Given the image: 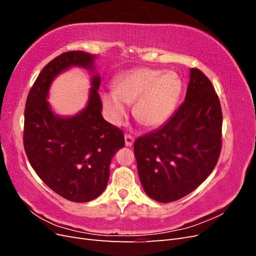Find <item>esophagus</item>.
Segmentation results:
<instances>
[{
	"label": "esophagus",
	"instance_id": "1",
	"mask_svg": "<svg viewBox=\"0 0 256 256\" xmlns=\"http://www.w3.org/2000/svg\"><path fill=\"white\" fill-rule=\"evenodd\" d=\"M134 138L131 136L130 134H125V145L130 147L134 145Z\"/></svg>",
	"mask_w": 256,
	"mask_h": 256
}]
</instances>
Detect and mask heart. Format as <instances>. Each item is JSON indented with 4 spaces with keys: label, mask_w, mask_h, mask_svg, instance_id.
<instances>
[{
    "label": "heart",
    "mask_w": 256,
    "mask_h": 256,
    "mask_svg": "<svg viewBox=\"0 0 256 256\" xmlns=\"http://www.w3.org/2000/svg\"><path fill=\"white\" fill-rule=\"evenodd\" d=\"M182 92V82L176 72L138 68L118 74L113 90L100 94L106 120L120 126L132 104L136 120L147 128H157L175 112Z\"/></svg>",
    "instance_id": "heart-1"
}]
</instances>
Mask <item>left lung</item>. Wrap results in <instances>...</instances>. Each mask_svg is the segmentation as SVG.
<instances>
[{
    "label": "left lung",
    "mask_w": 256,
    "mask_h": 256,
    "mask_svg": "<svg viewBox=\"0 0 256 256\" xmlns=\"http://www.w3.org/2000/svg\"><path fill=\"white\" fill-rule=\"evenodd\" d=\"M221 130V106L212 84L202 72L191 68L184 104L161 128L134 142L146 194L170 203L196 190L218 161Z\"/></svg>",
    "instance_id": "8db88e82"
}]
</instances>
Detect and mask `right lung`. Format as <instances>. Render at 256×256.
Masks as SVG:
<instances>
[{"label": "right lung", "instance_id": "obj_1", "mask_svg": "<svg viewBox=\"0 0 256 256\" xmlns=\"http://www.w3.org/2000/svg\"><path fill=\"white\" fill-rule=\"evenodd\" d=\"M96 54L70 51L52 60L37 76L24 110L23 144L30 166L50 189L66 200L85 203L104 191L115 152L125 146L122 131L104 120L95 70ZM80 66L92 74L89 100L72 116L56 114L46 100L60 73Z\"/></svg>", "mask_w": 256, "mask_h": 256}]
</instances>
